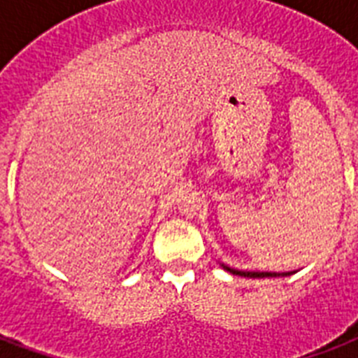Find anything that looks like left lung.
<instances>
[{"instance_id":"1","label":"left lung","mask_w":358,"mask_h":358,"mask_svg":"<svg viewBox=\"0 0 358 358\" xmlns=\"http://www.w3.org/2000/svg\"><path fill=\"white\" fill-rule=\"evenodd\" d=\"M224 269H229L230 273H234V275H241V277H249V278H264V277H277V273H258V271H236V269H230V267H224ZM284 275V273H282ZM288 275V273H286Z\"/></svg>"}]
</instances>
